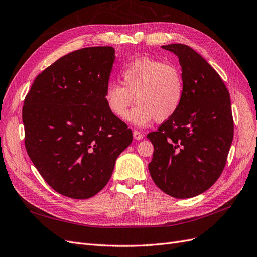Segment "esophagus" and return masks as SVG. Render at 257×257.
<instances>
[{
    "mask_svg": "<svg viewBox=\"0 0 257 257\" xmlns=\"http://www.w3.org/2000/svg\"><path fill=\"white\" fill-rule=\"evenodd\" d=\"M134 138H135L136 140H141V139H143L142 132H140L139 130H134Z\"/></svg>",
    "mask_w": 257,
    "mask_h": 257,
    "instance_id": "1",
    "label": "esophagus"
}]
</instances>
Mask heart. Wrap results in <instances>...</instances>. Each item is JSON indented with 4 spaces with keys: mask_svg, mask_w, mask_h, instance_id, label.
I'll return each instance as SVG.
<instances>
[{
    "mask_svg": "<svg viewBox=\"0 0 257 257\" xmlns=\"http://www.w3.org/2000/svg\"><path fill=\"white\" fill-rule=\"evenodd\" d=\"M121 84L109 83L104 101L115 117L123 119L135 96L136 106L127 115L135 126L171 118L185 96L183 73L177 66L152 57H139L126 64L119 72Z\"/></svg>",
    "mask_w": 257,
    "mask_h": 257,
    "instance_id": "b5f03b06",
    "label": "heart"
}]
</instances>
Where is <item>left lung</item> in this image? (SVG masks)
I'll return each mask as SVG.
<instances>
[{
  "instance_id": "8db88e82",
  "label": "left lung",
  "mask_w": 257,
  "mask_h": 257,
  "mask_svg": "<svg viewBox=\"0 0 257 257\" xmlns=\"http://www.w3.org/2000/svg\"><path fill=\"white\" fill-rule=\"evenodd\" d=\"M162 49L178 56L185 96L178 111L147 135L154 145L148 170L164 193L189 198L208 190L224 170L234 137L229 93L192 48L171 44Z\"/></svg>"
}]
</instances>
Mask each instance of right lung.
Wrapping results in <instances>:
<instances>
[{"label": "right lung", "instance_id": "obj_1", "mask_svg": "<svg viewBox=\"0 0 257 257\" xmlns=\"http://www.w3.org/2000/svg\"><path fill=\"white\" fill-rule=\"evenodd\" d=\"M114 53L113 47H88L62 56L38 74L24 99L28 155L49 186L74 200L102 190L132 142L103 98Z\"/></svg>", "mask_w": 257, "mask_h": 257}]
</instances>
